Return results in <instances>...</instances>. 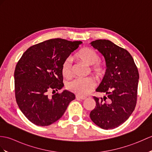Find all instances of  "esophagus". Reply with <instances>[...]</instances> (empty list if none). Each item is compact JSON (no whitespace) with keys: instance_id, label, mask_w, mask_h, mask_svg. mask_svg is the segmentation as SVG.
Masks as SVG:
<instances>
[{"instance_id":"obj_1","label":"esophagus","mask_w":152,"mask_h":152,"mask_svg":"<svg viewBox=\"0 0 152 152\" xmlns=\"http://www.w3.org/2000/svg\"><path fill=\"white\" fill-rule=\"evenodd\" d=\"M86 96H80V95H76V99H81V100H85L86 99Z\"/></svg>"}]
</instances>
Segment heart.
<instances>
[{"label":"heart","instance_id":"1","mask_svg":"<svg viewBox=\"0 0 152 152\" xmlns=\"http://www.w3.org/2000/svg\"><path fill=\"white\" fill-rule=\"evenodd\" d=\"M77 58L85 64L93 66L91 71L97 77H100L104 75V70L99 64L100 58L98 53L91 48H85L81 50L76 55ZM61 72L65 77H69L72 75V59L66 58L61 65ZM96 86L94 80L91 77L86 78H75L66 84V87L69 91L78 95H87L92 91Z\"/></svg>","mask_w":152,"mask_h":152}]
</instances>
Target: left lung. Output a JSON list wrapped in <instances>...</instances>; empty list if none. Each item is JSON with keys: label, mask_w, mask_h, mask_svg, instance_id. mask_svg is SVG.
I'll return each instance as SVG.
<instances>
[{"label": "left lung", "mask_w": 152, "mask_h": 152, "mask_svg": "<svg viewBox=\"0 0 152 152\" xmlns=\"http://www.w3.org/2000/svg\"><path fill=\"white\" fill-rule=\"evenodd\" d=\"M91 45L105 58L106 71L96 91L107 96L93 97L96 106L90 118L102 129H114L125 122L135 109L139 71L131 54L111 41L98 39Z\"/></svg>", "instance_id": "obj_1"}]
</instances>
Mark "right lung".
I'll use <instances>...</instances> for the list:
<instances>
[{
  "label": "right lung",
  "instance_id": "obj_1",
  "mask_svg": "<svg viewBox=\"0 0 152 152\" xmlns=\"http://www.w3.org/2000/svg\"><path fill=\"white\" fill-rule=\"evenodd\" d=\"M82 41L52 39L31 46L23 54L14 72L17 105L24 115L39 126H47L61 117L75 95L64 90L61 65Z\"/></svg>",
  "mask_w": 152,
  "mask_h": 152
}]
</instances>
